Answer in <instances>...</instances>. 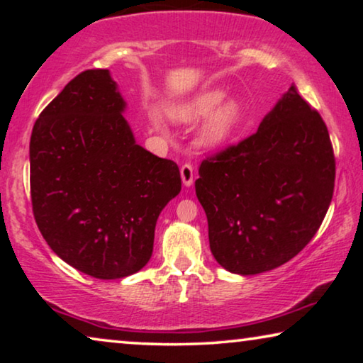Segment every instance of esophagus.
<instances>
[{
    "label": "esophagus",
    "instance_id": "34e87169",
    "mask_svg": "<svg viewBox=\"0 0 363 363\" xmlns=\"http://www.w3.org/2000/svg\"><path fill=\"white\" fill-rule=\"evenodd\" d=\"M180 175H182V182L185 186H191L193 185V178H195V170L190 163H185L180 168Z\"/></svg>",
    "mask_w": 363,
    "mask_h": 363
}]
</instances>
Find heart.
<instances>
[{"mask_svg":"<svg viewBox=\"0 0 363 363\" xmlns=\"http://www.w3.org/2000/svg\"><path fill=\"white\" fill-rule=\"evenodd\" d=\"M226 96L228 92L221 87L206 89L188 101L177 104L172 108V116L182 123H195L210 115L201 127L200 140L210 148L223 147L235 137L242 118L241 97Z\"/></svg>","mask_w":363,"mask_h":363,"instance_id":"b5f03b06","label":"heart"}]
</instances>
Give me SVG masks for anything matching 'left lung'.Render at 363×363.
<instances>
[{
	"mask_svg": "<svg viewBox=\"0 0 363 363\" xmlns=\"http://www.w3.org/2000/svg\"><path fill=\"white\" fill-rule=\"evenodd\" d=\"M334 180L325 123L291 86L255 135L201 162L195 190L218 264L252 276L291 261L322 225Z\"/></svg>",
	"mask_w": 363,
	"mask_h": 363,
	"instance_id": "1",
	"label": "left lung"
}]
</instances>
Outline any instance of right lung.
<instances>
[{"mask_svg":"<svg viewBox=\"0 0 363 363\" xmlns=\"http://www.w3.org/2000/svg\"><path fill=\"white\" fill-rule=\"evenodd\" d=\"M108 69L74 77L29 142L31 201L49 247L84 274L122 279L150 261L155 225L182 190L177 163L138 145Z\"/></svg>","mask_w":363,"mask_h":363,"instance_id":"obj_1","label":"right lung"}]
</instances>
